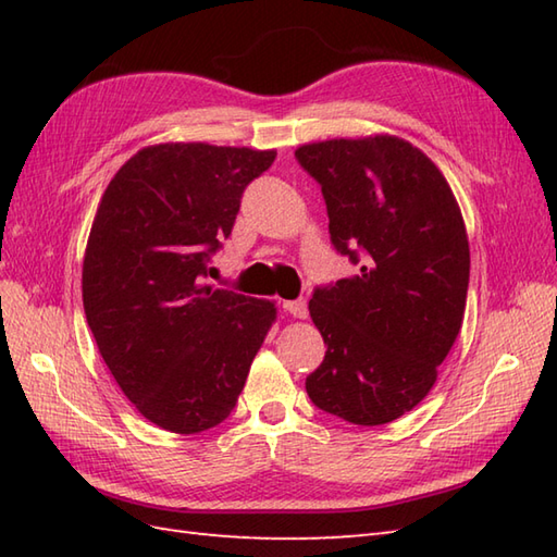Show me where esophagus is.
I'll return each instance as SVG.
<instances>
[{"label":"esophagus","instance_id":"esophagus-1","mask_svg":"<svg viewBox=\"0 0 557 557\" xmlns=\"http://www.w3.org/2000/svg\"><path fill=\"white\" fill-rule=\"evenodd\" d=\"M285 311L292 313L294 318H306L309 315V306H306V299H294V301H285Z\"/></svg>","mask_w":557,"mask_h":557}]
</instances>
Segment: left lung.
Returning <instances> with one entry per match:
<instances>
[{
	"label": "left lung",
	"mask_w": 557,
	"mask_h": 557,
	"mask_svg": "<svg viewBox=\"0 0 557 557\" xmlns=\"http://www.w3.org/2000/svg\"><path fill=\"white\" fill-rule=\"evenodd\" d=\"M294 156L321 184L330 242L359 265L313 289L309 311L327 351L306 393L349 423H389L431 393L459 335L465 220L441 170L397 136L333 138Z\"/></svg>",
	"instance_id": "8db88e82"
}]
</instances>
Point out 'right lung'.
<instances>
[{
	"mask_svg": "<svg viewBox=\"0 0 557 557\" xmlns=\"http://www.w3.org/2000/svg\"><path fill=\"white\" fill-rule=\"evenodd\" d=\"M275 150L160 144L104 188L83 258V309L122 393L148 421L200 433L230 417L275 304L206 285L246 186Z\"/></svg>",
	"mask_w": 557,
	"mask_h": 557,
	"instance_id": "obj_1",
	"label": "right lung"
}]
</instances>
